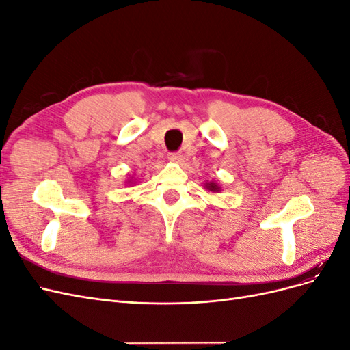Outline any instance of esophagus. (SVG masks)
Returning <instances> with one entry per match:
<instances>
[{
  "label": "esophagus",
  "instance_id": "1",
  "mask_svg": "<svg viewBox=\"0 0 350 350\" xmlns=\"http://www.w3.org/2000/svg\"><path fill=\"white\" fill-rule=\"evenodd\" d=\"M167 159L172 162H179V161H183V153H169Z\"/></svg>",
  "mask_w": 350,
  "mask_h": 350
}]
</instances>
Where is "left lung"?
<instances>
[{
    "label": "left lung",
    "mask_w": 350,
    "mask_h": 350,
    "mask_svg": "<svg viewBox=\"0 0 350 350\" xmlns=\"http://www.w3.org/2000/svg\"><path fill=\"white\" fill-rule=\"evenodd\" d=\"M204 188L208 189V191H213V193H219L220 191V187L216 183H206Z\"/></svg>",
    "instance_id": "1"
}]
</instances>
